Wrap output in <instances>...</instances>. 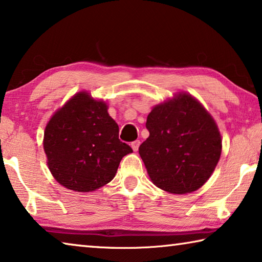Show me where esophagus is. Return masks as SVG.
Segmentation results:
<instances>
[{"label": "esophagus", "instance_id": "1", "mask_svg": "<svg viewBox=\"0 0 262 262\" xmlns=\"http://www.w3.org/2000/svg\"><path fill=\"white\" fill-rule=\"evenodd\" d=\"M130 147L133 148V150H134V151H137V150H139V147H140V141L139 140L133 141L132 143H130Z\"/></svg>", "mask_w": 262, "mask_h": 262}]
</instances>
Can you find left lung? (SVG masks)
Here are the masks:
<instances>
[{"label":"left lung","instance_id":"8db88e82","mask_svg":"<svg viewBox=\"0 0 262 262\" xmlns=\"http://www.w3.org/2000/svg\"><path fill=\"white\" fill-rule=\"evenodd\" d=\"M149 137L139 154L152 183L172 194L192 193L210 178L222 152L219 128L188 94L155 106L147 118Z\"/></svg>","mask_w":262,"mask_h":262}]
</instances>
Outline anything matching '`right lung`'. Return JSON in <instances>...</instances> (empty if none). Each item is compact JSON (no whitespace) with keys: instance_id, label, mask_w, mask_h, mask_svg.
Returning <instances> with one entry per match:
<instances>
[{"instance_id":"add662e5","label":"right lung","mask_w":262,"mask_h":262,"mask_svg":"<svg viewBox=\"0 0 262 262\" xmlns=\"http://www.w3.org/2000/svg\"><path fill=\"white\" fill-rule=\"evenodd\" d=\"M47 165L54 179L76 192H94L114 178L133 152L119 140V126L103 100L86 91L72 97L48 121L43 134Z\"/></svg>"}]
</instances>
